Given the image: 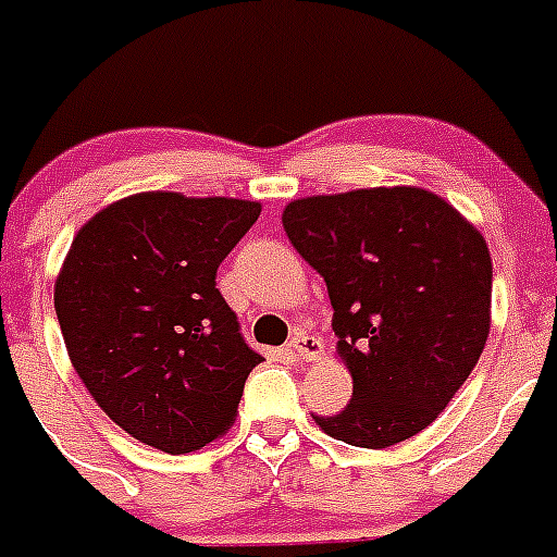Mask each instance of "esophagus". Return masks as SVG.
<instances>
[{"instance_id": "obj_1", "label": "esophagus", "mask_w": 557, "mask_h": 557, "mask_svg": "<svg viewBox=\"0 0 557 557\" xmlns=\"http://www.w3.org/2000/svg\"><path fill=\"white\" fill-rule=\"evenodd\" d=\"M287 348H289V354H293L295 359H304V362H312V359L321 357L323 343H321V337H314V334L295 332V337L289 339Z\"/></svg>"}]
</instances>
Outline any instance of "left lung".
<instances>
[{"mask_svg": "<svg viewBox=\"0 0 557 557\" xmlns=\"http://www.w3.org/2000/svg\"><path fill=\"white\" fill-rule=\"evenodd\" d=\"M284 231L323 275L354 396L312 416L326 435L387 449L446 410L491 332L488 245L444 198L379 186L301 198Z\"/></svg>", "mask_w": 557, "mask_h": 557, "instance_id": "8db88e82", "label": "left lung"}]
</instances>
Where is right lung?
Instances as JSON below:
<instances>
[{
	"mask_svg": "<svg viewBox=\"0 0 557 557\" xmlns=\"http://www.w3.org/2000/svg\"><path fill=\"white\" fill-rule=\"evenodd\" d=\"M259 211L256 200L141 191L77 231L55 282L63 343L102 412L141 444L186 455L234 424L264 359L214 278Z\"/></svg>",
	"mask_w": 557,
	"mask_h": 557,
	"instance_id": "obj_1",
	"label": "right lung"
}]
</instances>
